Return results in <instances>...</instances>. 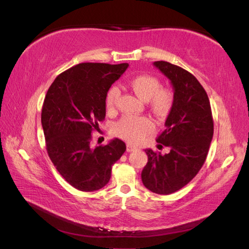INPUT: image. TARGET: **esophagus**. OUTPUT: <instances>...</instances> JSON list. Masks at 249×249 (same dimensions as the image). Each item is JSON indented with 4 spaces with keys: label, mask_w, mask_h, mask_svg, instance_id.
<instances>
[{
    "label": "esophagus",
    "mask_w": 249,
    "mask_h": 249,
    "mask_svg": "<svg viewBox=\"0 0 249 249\" xmlns=\"http://www.w3.org/2000/svg\"><path fill=\"white\" fill-rule=\"evenodd\" d=\"M135 150H137L136 146L131 145V144H127V151H128V152H133V151H135Z\"/></svg>",
    "instance_id": "esophagus-1"
}]
</instances>
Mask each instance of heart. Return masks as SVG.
I'll list each match as a JSON object with an SVG mask.
<instances>
[{"label":"heart","mask_w":249,"mask_h":249,"mask_svg":"<svg viewBox=\"0 0 249 249\" xmlns=\"http://www.w3.org/2000/svg\"><path fill=\"white\" fill-rule=\"evenodd\" d=\"M129 86L137 96L149 102L152 110L158 116L168 114L173 105V92L170 89L161 88L160 81L154 76L141 75L134 78ZM120 91L112 88L106 97L108 112L114 113L118 108ZM154 129V123L147 116H124L114 126V133L120 138L130 143H139Z\"/></svg>","instance_id":"heart-1"}]
</instances>
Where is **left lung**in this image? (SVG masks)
<instances>
[{
    "instance_id": "1",
    "label": "left lung",
    "mask_w": 249,
    "mask_h": 249,
    "mask_svg": "<svg viewBox=\"0 0 249 249\" xmlns=\"http://www.w3.org/2000/svg\"><path fill=\"white\" fill-rule=\"evenodd\" d=\"M170 80L174 99L166 120V129L157 137L167 154L145 150L147 163L141 172L142 183L151 192L170 195L197 176L208 156L214 123L205 89L194 75L165 61L154 62Z\"/></svg>"
}]
</instances>
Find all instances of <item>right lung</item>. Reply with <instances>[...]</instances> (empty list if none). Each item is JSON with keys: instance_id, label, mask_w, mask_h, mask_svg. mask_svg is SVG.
<instances>
[{"instance_id": "add662e5", "label": "right lung", "mask_w": 249, "mask_h": 249, "mask_svg": "<svg viewBox=\"0 0 249 249\" xmlns=\"http://www.w3.org/2000/svg\"><path fill=\"white\" fill-rule=\"evenodd\" d=\"M127 67V63H80L60 73L46 94L41 125L47 152L65 181L81 192L103 188L126 151L118 138L95 147L91 141L105 120L109 89Z\"/></svg>"}]
</instances>
